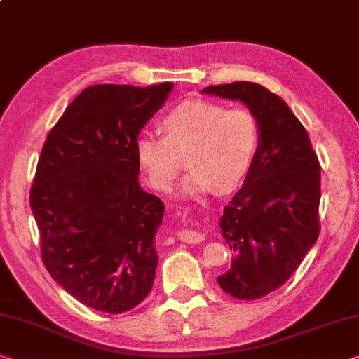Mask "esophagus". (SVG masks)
Listing matches in <instances>:
<instances>
[{
	"mask_svg": "<svg viewBox=\"0 0 359 359\" xmlns=\"http://www.w3.org/2000/svg\"><path fill=\"white\" fill-rule=\"evenodd\" d=\"M179 240L189 244H196L201 243L204 240V233L201 231H195V230H182L179 231Z\"/></svg>",
	"mask_w": 359,
	"mask_h": 359,
	"instance_id": "obj_1",
	"label": "esophagus"
}]
</instances>
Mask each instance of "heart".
<instances>
[{
  "label": "heart",
  "instance_id": "obj_1",
  "mask_svg": "<svg viewBox=\"0 0 359 359\" xmlns=\"http://www.w3.org/2000/svg\"><path fill=\"white\" fill-rule=\"evenodd\" d=\"M161 129L164 137L139 134L135 159L151 189L164 193L172 189L185 155L190 172L182 180L180 193L187 198L236 187L259 149V123L243 107L187 100L161 119Z\"/></svg>",
  "mask_w": 359,
  "mask_h": 359
}]
</instances>
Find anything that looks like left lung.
Here are the masks:
<instances>
[{"instance_id":"1","label":"left lung","mask_w":359,"mask_h":359,"mask_svg":"<svg viewBox=\"0 0 359 359\" xmlns=\"http://www.w3.org/2000/svg\"><path fill=\"white\" fill-rule=\"evenodd\" d=\"M203 94L241 100L259 123L252 166L220 219L235 257L217 278L231 297L255 300L281 287L320 236V161L302 123L266 88L236 81Z\"/></svg>"}]
</instances>
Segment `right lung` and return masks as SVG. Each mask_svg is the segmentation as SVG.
Listing matches in <instances>:
<instances>
[{
	"label": "right lung",
	"instance_id": "right-lung-1",
	"mask_svg": "<svg viewBox=\"0 0 359 359\" xmlns=\"http://www.w3.org/2000/svg\"><path fill=\"white\" fill-rule=\"evenodd\" d=\"M172 88L89 86L43 145L30 190L43 264L94 310L134 309L155 281L164 204L140 189L135 140Z\"/></svg>",
	"mask_w": 359,
	"mask_h": 359
}]
</instances>
